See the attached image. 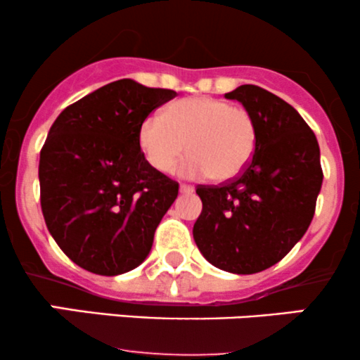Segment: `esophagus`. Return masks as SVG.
I'll return each mask as SVG.
<instances>
[{
  "label": "esophagus",
  "instance_id": "obj_1",
  "mask_svg": "<svg viewBox=\"0 0 360 360\" xmlns=\"http://www.w3.org/2000/svg\"><path fill=\"white\" fill-rule=\"evenodd\" d=\"M193 191H194L193 186H189V184H181L179 186V193L181 194H191Z\"/></svg>",
  "mask_w": 360,
  "mask_h": 360
}]
</instances>
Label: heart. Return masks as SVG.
Returning a JSON list of instances; mask_svg holds the SVG:
<instances>
[{"label":"heart","mask_w":360,"mask_h":360,"mask_svg":"<svg viewBox=\"0 0 360 360\" xmlns=\"http://www.w3.org/2000/svg\"><path fill=\"white\" fill-rule=\"evenodd\" d=\"M140 147L150 166L167 172L191 152L177 171L186 176L210 174L214 181L240 176L250 164L259 140L255 117L243 106L220 98L198 96L169 105L162 117L152 115L140 127Z\"/></svg>","instance_id":"b5f03b06"}]
</instances>
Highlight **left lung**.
I'll list each match as a JSON object with an SVG mask.
<instances>
[{
	"label": "left lung",
	"instance_id": "obj_1",
	"mask_svg": "<svg viewBox=\"0 0 360 360\" xmlns=\"http://www.w3.org/2000/svg\"><path fill=\"white\" fill-rule=\"evenodd\" d=\"M255 117L259 140L240 177L196 189L203 210L193 237L218 269L255 274L278 264L307 233L323 172L320 147L301 115L254 84L225 94Z\"/></svg>",
	"mask_w": 360,
	"mask_h": 360
}]
</instances>
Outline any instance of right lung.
Instances as JSON below:
<instances>
[{"mask_svg":"<svg viewBox=\"0 0 360 360\" xmlns=\"http://www.w3.org/2000/svg\"><path fill=\"white\" fill-rule=\"evenodd\" d=\"M176 91L120 79L57 117L40 152V205L62 252L82 269L118 276L140 266L179 184L147 162L140 127Z\"/></svg>","mask_w":360,"mask_h":360,"instance_id":"obj_1","label":"right lung"}]
</instances>
